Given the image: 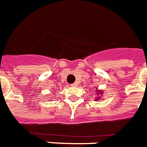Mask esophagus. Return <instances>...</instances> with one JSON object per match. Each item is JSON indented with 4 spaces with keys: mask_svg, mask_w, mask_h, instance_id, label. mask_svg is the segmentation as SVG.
I'll list each match as a JSON object with an SVG mask.
<instances>
[{
    "mask_svg": "<svg viewBox=\"0 0 147 147\" xmlns=\"http://www.w3.org/2000/svg\"><path fill=\"white\" fill-rule=\"evenodd\" d=\"M76 85H77L76 82H74V83H72L71 86H76Z\"/></svg>",
    "mask_w": 147,
    "mask_h": 147,
    "instance_id": "34e87169",
    "label": "esophagus"
}]
</instances>
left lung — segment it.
<instances>
[{
  "mask_svg": "<svg viewBox=\"0 0 147 147\" xmlns=\"http://www.w3.org/2000/svg\"><path fill=\"white\" fill-rule=\"evenodd\" d=\"M97 100H99V98H98V99H97Z\"/></svg>",
  "mask_w": 147,
  "mask_h": 147,
  "instance_id": "obj_1",
  "label": "left lung"
}]
</instances>
